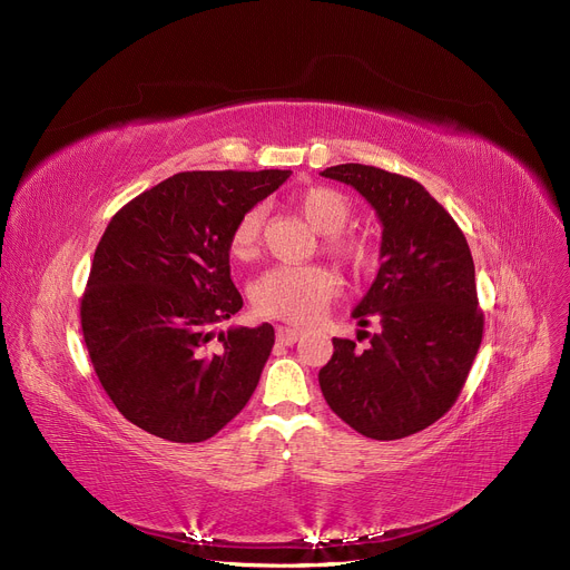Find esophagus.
Returning <instances> with one entry per match:
<instances>
[{
  "label": "esophagus",
  "mask_w": 570,
  "mask_h": 570,
  "mask_svg": "<svg viewBox=\"0 0 570 570\" xmlns=\"http://www.w3.org/2000/svg\"><path fill=\"white\" fill-rule=\"evenodd\" d=\"M301 331H295V327H277V340L282 342V344H286V346H291V344H295L297 340H301Z\"/></svg>",
  "instance_id": "obj_1"
}]
</instances>
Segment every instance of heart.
I'll list each match as a JSON object with an SVG mask.
<instances>
[{
  "mask_svg": "<svg viewBox=\"0 0 570 570\" xmlns=\"http://www.w3.org/2000/svg\"><path fill=\"white\" fill-rule=\"evenodd\" d=\"M293 207L307 224L327 235L325 249L331 252L351 273L365 275L374 267L376 249L365 235L344 233L351 222V200L333 187H305L291 196ZM263 207H252L239 217L228 235V252L235 258H249L263 233ZM337 293L333 273L318 265H277L263 273L252 288L254 307L261 316L288 323H309Z\"/></svg>",
  "mask_w": 570,
  "mask_h": 570,
  "instance_id": "heart-1",
  "label": "heart"
}]
</instances>
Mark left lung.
<instances>
[{
	"label": "left lung",
	"instance_id": "1",
	"mask_svg": "<svg viewBox=\"0 0 570 570\" xmlns=\"http://www.w3.org/2000/svg\"><path fill=\"white\" fill-rule=\"evenodd\" d=\"M321 175L351 185L383 226L379 275L353 318L367 348L333 340L318 372L325 402L346 425L376 441L411 436L460 397L483 340L475 269L466 237L443 205L411 177L340 164Z\"/></svg>",
	"mask_w": 570,
	"mask_h": 570
}]
</instances>
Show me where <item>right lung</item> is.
<instances>
[{"label": "right lung", "mask_w": 570, "mask_h": 570, "mask_svg": "<svg viewBox=\"0 0 570 570\" xmlns=\"http://www.w3.org/2000/svg\"><path fill=\"white\" fill-rule=\"evenodd\" d=\"M291 170H187L117 209L101 235L80 325L117 411L173 443L215 436L245 409L275 327H213L243 309L228 235Z\"/></svg>", "instance_id": "obj_1"}]
</instances>
